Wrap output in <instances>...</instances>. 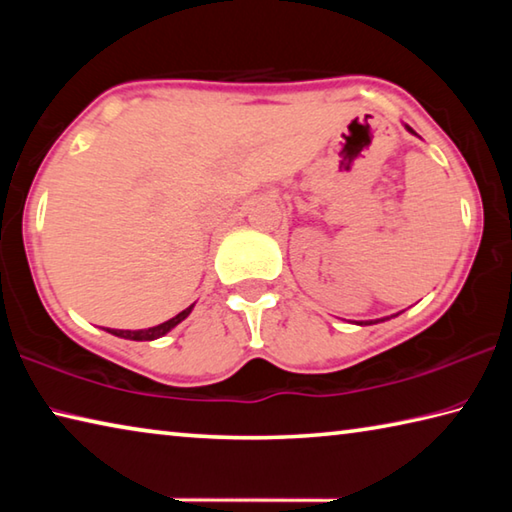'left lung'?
I'll list each match as a JSON object with an SVG mask.
<instances>
[{
	"label": "left lung",
	"instance_id": "8db88e82",
	"mask_svg": "<svg viewBox=\"0 0 512 512\" xmlns=\"http://www.w3.org/2000/svg\"><path fill=\"white\" fill-rule=\"evenodd\" d=\"M406 128H409V126H406ZM409 131H411V128H409ZM411 133H413V131H411ZM361 325H363V323H361Z\"/></svg>",
	"mask_w": 512,
	"mask_h": 512
}]
</instances>
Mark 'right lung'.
<instances>
[{
	"label": "right lung",
	"instance_id": "add662e5",
	"mask_svg": "<svg viewBox=\"0 0 512 512\" xmlns=\"http://www.w3.org/2000/svg\"><path fill=\"white\" fill-rule=\"evenodd\" d=\"M192 307H187L185 311H180L178 316H173L171 320H167V323L155 325V327H149V329H135V332H131V329H108V332L115 334V336H121V339H131V341H153V339H160V336L167 334L169 329H173L178 323H183V320L189 314H192Z\"/></svg>",
	"mask_w": 512,
	"mask_h": 512
}]
</instances>
